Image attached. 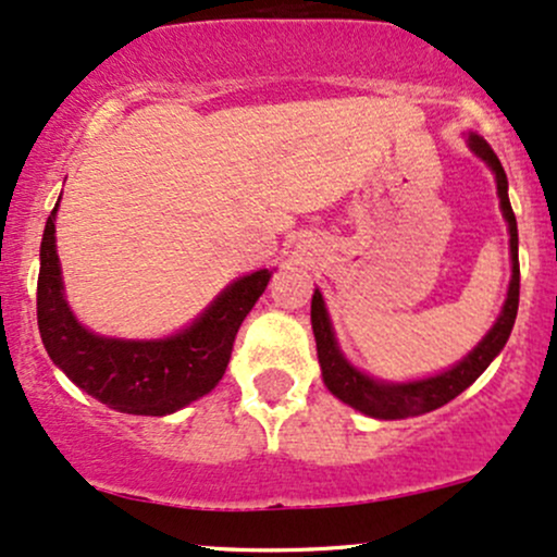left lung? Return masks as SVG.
Instances as JSON below:
<instances>
[{
    "label": "left lung",
    "mask_w": 557,
    "mask_h": 557,
    "mask_svg": "<svg viewBox=\"0 0 557 557\" xmlns=\"http://www.w3.org/2000/svg\"><path fill=\"white\" fill-rule=\"evenodd\" d=\"M468 145L488 169L494 171V180H497V195H499V209L510 230V261H512V277L510 288H507L505 307L499 311L497 322L492 330L484 335L479 346L468 354L462 362H457L455 368L447 372H438L433 377H423V381H409V383H386V381H372L370 375L359 372L354 364L346 362V357L341 354L338 341H335L333 325H330V317L322 301V293L314 290L311 296V330H314L317 341V357H320L322 368V381L333 391V396H338L341 401H346L348 407L359 409V412L370 414L377 420H405L414 418V414H425L431 409L444 407L447 401L460 396L470 383H475V377L484 372L492 359L503 351L507 338H510V330L516 325L518 314V293H521V269H518V224L516 213L510 209V198H507V176L503 163H499L497 152L488 148V143L479 134H468Z\"/></svg>",
    "instance_id": "8db88e82"
}]
</instances>
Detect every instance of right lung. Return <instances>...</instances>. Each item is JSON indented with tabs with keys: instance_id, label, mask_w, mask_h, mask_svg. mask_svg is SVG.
Listing matches in <instances>:
<instances>
[{
	"instance_id": "add662e5",
	"label": "right lung",
	"mask_w": 557,
	"mask_h": 557,
	"mask_svg": "<svg viewBox=\"0 0 557 557\" xmlns=\"http://www.w3.org/2000/svg\"><path fill=\"white\" fill-rule=\"evenodd\" d=\"M60 203V200H58ZM54 206L41 237L36 283V317L47 354L78 388L126 414H171L200 399L222 381L243 320L267 290L269 269L227 285L211 307L161 341L102 338L73 317L65 301L60 259L54 248Z\"/></svg>"
}]
</instances>
